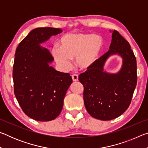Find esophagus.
<instances>
[{
	"label": "esophagus",
	"mask_w": 148,
	"mask_h": 148,
	"mask_svg": "<svg viewBox=\"0 0 148 148\" xmlns=\"http://www.w3.org/2000/svg\"><path fill=\"white\" fill-rule=\"evenodd\" d=\"M72 80H73L74 82H77V81H78V76H77V74H73V75H72Z\"/></svg>",
	"instance_id": "34e87169"
}]
</instances>
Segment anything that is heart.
<instances>
[{
    "instance_id": "obj_1",
    "label": "heart",
    "mask_w": 148,
    "mask_h": 148,
    "mask_svg": "<svg viewBox=\"0 0 148 148\" xmlns=\"http://www.w3.org/2000/svg\"><path fill=\"white\" fill-rule=\"evenodd\" d=\"M59 48L53 47L51 53L60 69L68 71L72 59L81 71L91 69L98 60L103 46L101 37L97 34L71 33L60 39Z\"/></svg>"
}]
</instances>
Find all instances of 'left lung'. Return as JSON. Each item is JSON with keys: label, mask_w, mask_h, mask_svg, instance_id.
Masks as SVG:
<instances>
[{"label": "left lung", "mask_w": 148, "mask_h": 148, "mask_svg": "<svg viewBox=\"0 0 148 148\" xmlns=\"http://www.w3.org/2000/svg\"><path fill=\"white\" fill-rule=\"evenodd\" d=\"M110 32L112 39L109 51L79 76L84 87L87 111L94 118L103 121L116 118L126 111L137 83L136 59L131 46L117 31ZM113 55L122 59L121 69L116 73L105 70L107 59Z\"/></svg>", "instance_id": "left-lung-1"}]
</instances>
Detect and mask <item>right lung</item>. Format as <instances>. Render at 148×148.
Returning <instances> with one entry per match:
<instances>
[{"instance_id": "1", "label": "right lung", "mask_w": 148, "mask_h": 148, "mask_svg": "<svg viewBox=\"0 0 148 148\" xmlns=\"http://www.w3.org/2000/svg\"><path fill=\"white\" fill-rule=\"evenodd\" d=\"M61 29L40 27L29 32L17 46L13 67L14 94L27 116L39 121L56 119L72 83L68 73L57 71L53 57L40 46Z\"/></svg>"}]
</instances>
